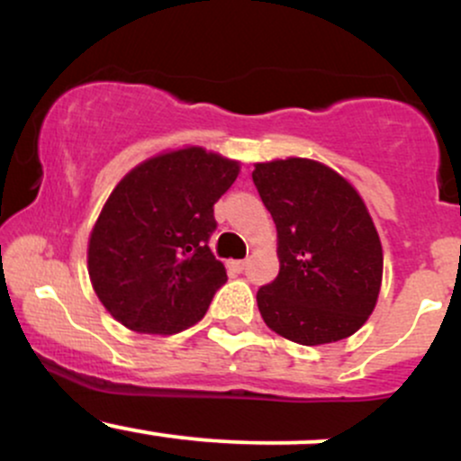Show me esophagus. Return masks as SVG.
<instances>
[{
    "label": "esophagus",
    "mask_w": 461,
    "mask_h": 461,
    "mask_svg": "<svg viewBox=\"0 0 461 461\" xmlns=\"http://www.w3.org/2000/svg\"><path fill=\"white\" fill-rule=\"evenodd\" d=\"M230 267L234 268L236 273H242V271H245V268H247V260H236V262H231Z\"/></svg>",
    "instance_id": "obj_1"
}]
</instances>
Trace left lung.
Masks as SVG:
<instances>
[{
    "mask_svg": "<svg viewBox=\"0 0 461 461\" xmlns=\"http://www.w3.org/2000/svg\"><path fill=\"white\" fill-rule=\"evenodd\" d=\"M251 176L277 227L279 275L258 290L264 322L305 347L353 336L373 314L384 273L357 190L308 158L258 162Z\"/></svg>",
    "mask_w": 461,
    "mask_h": 461,
    "instance_id": "1",
    "label": "left lung"
}]
</instances>
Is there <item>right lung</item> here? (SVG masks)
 I'll list each match as a JSON object with an SVG mask.
<instances>
[{"mask_svg": "<svg viewBox=\"0 0 461 461\" xmlns=\"http://www.w3.org/2000/svg\"><path fill=\"white\" fill-rule=\"evenodd\" d=\"M240 162L203 147L164 151L116 184L88 238L95 294L121 325L171 336L203 319L227 282L210 251L214 203Z\"/></svg>", "mask_w": 461, "mask_h": 461, "instance_id": "obj_1", "label": "right lung"}]
</instances>
